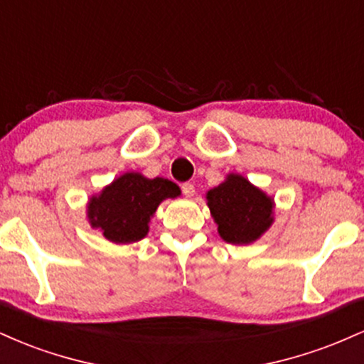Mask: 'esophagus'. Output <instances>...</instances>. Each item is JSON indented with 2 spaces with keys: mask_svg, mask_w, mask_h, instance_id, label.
I'll return each instance as SVG.
<instances>
[{
  "mask_svg": "<svg viewBox=\"0 0 364 364\" xmlns=\"http://www.w3.org/2000/svg\"><path fill=\"white\" fill-rule=\"evenodd\" d=\"M183 193L185 196H193L195 195V185H191V183H185V185L181 186Z\"/></svg>",
  "mask_w": 364,
  "mask_h": 364,
  "instance_id": "1",
  "label": "esophagus"
}]
</instances>
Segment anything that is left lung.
I'll return each instance as SVG.
<instances>
[{
	"mask_svg": "<svg viewBox=\"0 0 364 364\" xmlns=\"http://www.w3.org/2000/svg\"><path fill=\"white\" fill-rule=\"evenodd\" d=\"M205 196L217 232L225 243L252 245L274 224V198L241 174L229 173Z\"/></svg>",
	"mask_w": 364,
	"mask_h": 364,
	"instance_id": "1",
	"label": "left lung"
}]
</instances>
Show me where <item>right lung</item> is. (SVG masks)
Masks as SVG:
<instances>
[{
  "label": "right lung",
  "instance_id": "obj_1",
  "mask_svg": "<svg viewBox=\"0 0 364 364\" xmlns=\"http://www.w3.org/2000/svg\"><path fill=\"white\" fill-rule=\"evenodd\" d=\"M179 195V186L169 179H150L129 171L90 196L87 219L90 228L99 229L111 243H136L149 235V223L157 207Z\"/></svg>",
  "mask_w": 364,
  "mask_h": 364
}]
</instances>
